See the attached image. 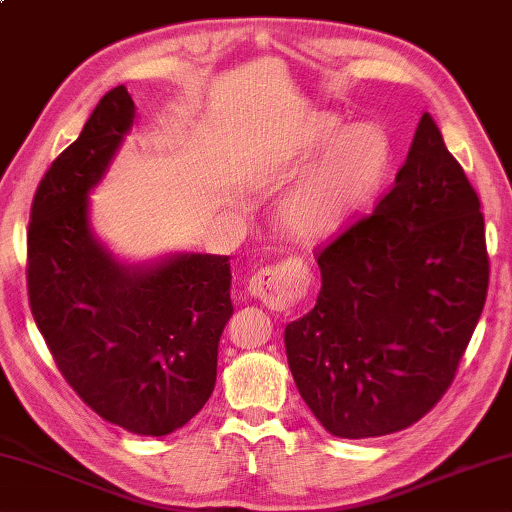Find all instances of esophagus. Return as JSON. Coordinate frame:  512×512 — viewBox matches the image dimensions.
<instances>
[{
  "label": "esophagus",
  "instance_id": "1",
  "mask_svg": "<svg viewBox=\"0 0 512 512\" xmlns=\"http://www.w3.org/2000/svg\"><path fill=\"white\" fill-rule=\"evenodd\" d=\"M247 292L249 296L263 301L267 307H272V310H285L301 294V285L296 283L294 274L287 272V269L263 267L249 278Z\"/></svg>",
  "mask_w": 512,
  "mask_h": 512
}]
</instances>
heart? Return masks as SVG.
<instances>
[{
	"label": "heart",
	"instance_id": "1",
	"mask_svg": "<svg viewBox=\"0 0 512 512\" xmlns=\"http://www.w3.org/2000/svg\"><path fill=\"white\" fill-rule=\"evenodd\" d=\"M301 156L314 165L281 200V223L298 240H325L350 223L376 196L390 171L388 136L372 124L347 129L339 115L312 111L303 120Z\"/></svg>",
	"mask_w": 512,
	"mask_h": 512
}]
</instances>
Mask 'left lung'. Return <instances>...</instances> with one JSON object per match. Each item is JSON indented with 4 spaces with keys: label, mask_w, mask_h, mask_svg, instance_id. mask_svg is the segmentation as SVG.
<instances>
[{
    "label": "left lung",
    "mask_w": 512,
    "mask_h": 512,
    "mask_svg": "<svg viewBox=\"0 0 512 512\" xmlns=\"http://www.w3.org/2000/svg\"><path fill=\"white\" fill-rule=\"evenodd\" d=\"M479 207L423 113L392 189L318 254L316 305L285 327L296 388L330 435L399 432L448 390L488 292Z\"/></svg>",
    "instance_id": "obj_1"
}]
</instances>
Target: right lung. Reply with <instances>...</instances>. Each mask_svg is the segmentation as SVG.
Returning a JSON list of instances; mask_svg holds the SVG:
<instances>
[{"label": "right lung", "mask_w": 512, "mask_h": 512, "mask_svg": "<svg viewBox=\"0 0 512 512\" xmlns=\"http://www.w3.org/2000/svg\"><path fill=\"white\" fill-rule=\"evenodd\" d=\"M127 86L95 106L46 171L28 225V301L80 399L133 435L165 437L205 406L231 305L229 256L122 263L91 227V191L136 122Z\"/></svg>", "instance_id": "add662e5"}]
</instances>
